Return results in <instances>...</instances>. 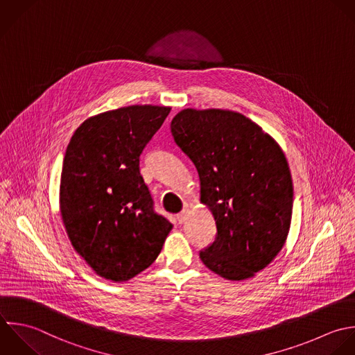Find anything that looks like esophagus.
<instances>
[{"label": "esophagus", "instance_id": "34e87169", "mask_svg": "<svg viewBox=\"0 0 355 355\" xmlns=\"http://www.w3.org/2000/svg\"><path fill=\"white\" fill-rule=\"evenodd\" d=\"M188 216H189V209H184L180 214H177V221H178L180 224H182V223L187 221Z\"/></svg>", "mask_w": 355, "mask_h": 355}]
</instances>
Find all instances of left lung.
I'll return each instance as SVG.
<instances>
[{
	"label": "left lung",
	"mask_w": 355,
	"mask_h": 355,
	"mask_svg": "<svg viewBox=\"0 0 355 355\" xmlns=\"http://www.w3.org/2000/svg\"><path fill=\"white\" fill-rule=\"evenodd\" d=\"M171 132L198 170L200 203L217 227L200 260L224 279L253 278L278 256L291 230L293 182L282 148L227 109H182Z\"/></svg>",
	"instance_id": "8db88e82"
}]
</instances>
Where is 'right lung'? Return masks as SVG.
<instances>
[{"instance_id":"obj_1","label":"right lung","mask_w":355,"mask_h":355,"mask_svg":"<svg viewBox=\"0 0 355 355\" xmlns=\"http://www.w3.org/2000/svg\"><path fill=\"white\" fill-rule=\"evenodd\" d=\"M170 106L131 105L84 120L67 145L59 209L73 249L96 275L125 282L153 264L173 224L156 214L139 155Z\"/></svg>"}]
</instances>
